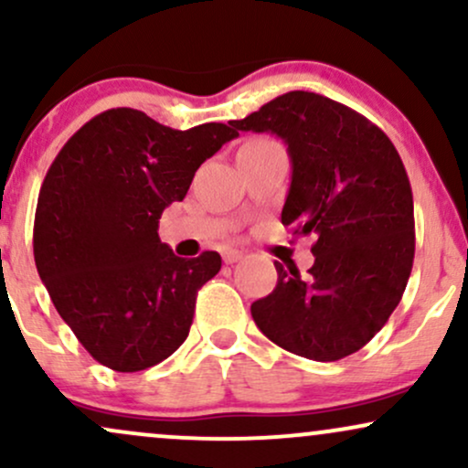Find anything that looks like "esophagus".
Wrapping results in <instances>:
<instances>
[{
    "mask_svg": "<svg viewBox=\"0 0 468 468\" xmlns=\"http://www.w3.org/2000/svg\"><path fill=\"white\" fill-rule=\"evenodd\" d=\"M241 257H244V252L238 250V249H227V250L222 252L224 264H235V261H239Z\"/></svg>",
    "mask_w": 468,
    "mask_h": 468,
    "instance_id": "esophagus-1",
    "label": "esophagus"
}]
</instances>
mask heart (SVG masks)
I'll return each instance as SVG.
<instances>
[{
  "label": "heart",
  "mask_w": 468,
  "mask_h": 468,
  "mask_svg": "<svg viewBox=\"0 0 468 468\" xmlns=\"http://www.w3.org/2000/svg\"><path fill=\"white\" fill-rule=\"evenodd\" d=\"M250 143H255V141H250Z\"/></svg>",
  "instance_id": "heart-1"
}]
</instances>
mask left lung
<instances>
[{
  "label": "left lung",
  "mask_w": 468,
  "mask_h": 468,
  "mask_svg": "<svg viewBox=\"0 0 468 468\" xmlns=\"http://www.w3.org/2000/svg\"><path fill=\"white\" fill-rule=\"evenodd\" d=\"M230 125L288 144L282 224L316 238L308 275L275 261L277 286L250 305L252 319L299 356H350L388 324L411 275L413 197L399 152L358 112L302 90Z\"/></svg>",
  "instance_id": "left-lung-1"
}]
</instances>
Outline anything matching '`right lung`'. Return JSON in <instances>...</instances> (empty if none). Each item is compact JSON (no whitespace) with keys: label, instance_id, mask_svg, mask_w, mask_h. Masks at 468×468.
<instances>
[{"label":"right lung","instance_id":"add662e5","mask_svg":"<svg viewBox=\"0 0 468 468\" xmlns=\"http://www.w3.org/2000/svg\"><path fill=\"white\" fill-rule=\"evenodd\" d=\"M235 136L224 122L180 132L116 107L85 122L48 169L32 235L37 271L57 313L105 367L141 372L189 336L197 290L222 257H178L160 241L158 219Z\"/></svg>","mask_w":468,"mask_h":468}]
</instances>
